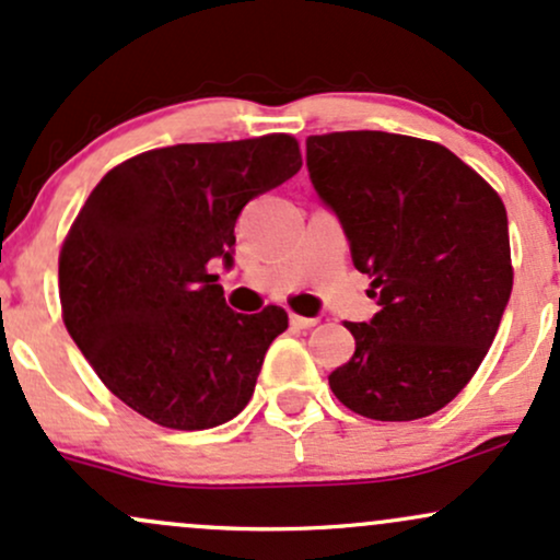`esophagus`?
I'll return each mask as SVG.
<instances>
[{
	"mask_svg": "<svg viewBox=\"0 0 560 560\" xmlns=\"http://www.w3.org/2000/svg\"><path fill=\"white\" fill-rule=\"evenodd\" d=\"M291 325H296V328H301V330H310V328H314V325H317V319L301 317V314H291Z\"/></svg>",
	"mask_w": 560,
	"mask_h": 560,
	"instance_id": "1",
	"label": "esophagus"
}]
</instances>
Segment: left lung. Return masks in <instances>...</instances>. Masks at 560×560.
<instances>
[{
	"label": "left lung",
	"instance_id": "1",
	"mask_svg": "<svg viewBox=\"0 0 560 560\" xmlns=\"http://www.w3.org/2000/svg\"><path fill=\"white\" fill-rule=\"evenodd\" d=\"M306 168L381 306L347 323L357 349L332 394L373 420L433 416L474 378L511 299L505 206L444 144L388 131L310 137Z\"/></svg>",
	"mask_w": 560,
	"mask_h": 560
}]
</instances>
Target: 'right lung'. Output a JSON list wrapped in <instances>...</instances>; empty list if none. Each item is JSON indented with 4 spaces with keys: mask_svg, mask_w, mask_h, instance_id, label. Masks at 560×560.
<instances>
[{
    "mask_svg": "<svg viewBox=\"0 0 560 560\" xmlns=\"http://www.w3.org/2000/svg\"><path fill=\"white\" fill-rule=\"evenodd\" d=\"M299 168L288 135L172 144L90 192L60 250L62 319L124 405L177 431L213 429L248 405L288 314L232 312L209 267H232L243 206Z\"/></svg>",
    "mask_w": 560,
    "mask_h": 560,
    "instance_id": "right-lung-1",
    "label": "right lung"
}]
</instances>
